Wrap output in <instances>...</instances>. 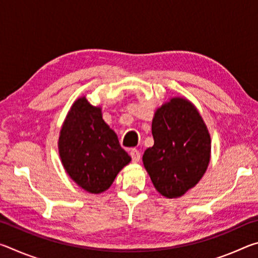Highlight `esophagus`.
Here are the masks:
<instances>
[{"mask_svg": "<svg viewBox=\"0 0 258 258\" xmlns=\"http://www.w3.org/2000/svg\"><path fill=\"white\" fill-rule=\"evenodd\" d=\"M130 155L132 157V161L133 163H139L140 158H141V154H140L139 150L137 149H132L130 151Z\"/></svg>", "mask_w": 258, "mask_h": 258, "instance_id": "34e87169", "label": "esophagus"}]
</instances>
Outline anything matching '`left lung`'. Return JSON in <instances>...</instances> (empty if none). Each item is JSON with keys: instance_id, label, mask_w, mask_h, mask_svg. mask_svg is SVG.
I'll list each match as a JSON object with an SVG mask.
<instances>
[{"instance_id": "left-lung-1", "label": "left lung", "mask_w": 258, "mask_h": 258, "mask_svg": "<svg viewBox=\"0 0 258 258\" xmlns=\"http://www.w3.org/2000/svg\"><path fill=\"white\" fill-rule=\"evenodd\" d=\"M154 146L142 160L156 190L178 198L194 187L211 160V135L194 104L172 98L157 109L152 119Z\"/></svg>"}]
</instances>
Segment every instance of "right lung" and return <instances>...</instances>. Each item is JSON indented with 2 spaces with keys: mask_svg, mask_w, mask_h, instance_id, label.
Segmentation results:
<instances>
[{
  "mask_svg": "<svg viewBox=\"0 0 258 258\" xmlns=\"http://www.w3.org/2000/svg\"><path fill=\"white\" fill-rule=\"evenodd\" d=\"M58 148L68 175L90 194L109 189L131 161L117 134L102 119L101 108L92 106L85 97L78 98L68 111Z\"/></svg>",
  "mask_w": 258,
  "mask_h": 258,
  "instance_id": "right-lung-1",
  "label": "right lung"
}]
</instances>
